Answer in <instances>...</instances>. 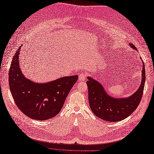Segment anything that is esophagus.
Instances as JSON below:
<instances>
[{"label": "esophagus", "mask_w": 154, "mask_h": 154, "mask_svg": "<svg viewBox=\"0 0 154 154\" xmlns=\"http://www.w3.org/2000/svg\"><path fill=\"white\" fill-rule=\"evenodd\" d=\"M86 75L85 74L84 72H82L81 74L79 75V82H83V81H85V80L86 79Z\"/></svg>", "instance_id": "esophagus-1"}]
</instances>
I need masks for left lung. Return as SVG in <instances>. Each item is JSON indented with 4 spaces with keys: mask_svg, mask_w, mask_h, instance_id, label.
<instances>
[{
    "mask_svg": "<svg viewBox=\"0 0 154 154\" xmlns=\"http://www.w3.org/2000/svg\"><path fill=\"white\" fill-rule=\"evenodd\" d=\"M129 45L132 49L137 50L132 44H129ZM87 78L88 79L86 84L88 89L89 104L94 115L108 122H119L127 118L140 103L145 82V66L143 65L142 68L140 86L128 97L114 98L107 93L103 86L97 80L90 76Z\"/></svg>",
    "mask_w": 154,
    "mask_h": 154,
    "instance_id": "1",
    "label": "left lung"
}]
</instances>
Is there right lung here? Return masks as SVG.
<instances>
[{
	"mask_svg": "<svg viewBox=\"0 0 154 154\" xmlns=\"http://www.w3.org/2000/svg\"><path fill=\"white\" fill-rule=\"evenodd\" d=\"M22 46L12 58L9 72L12 96L20 110L32 119L46 120L57 115L78 76H64L47 83H35L22 72L19 57Z\"/></svg>",
	"mask_w": 154,
	"mask_h": 154,
	"instance_id": "1",
	"label": "right lung"
}]
</instances>
